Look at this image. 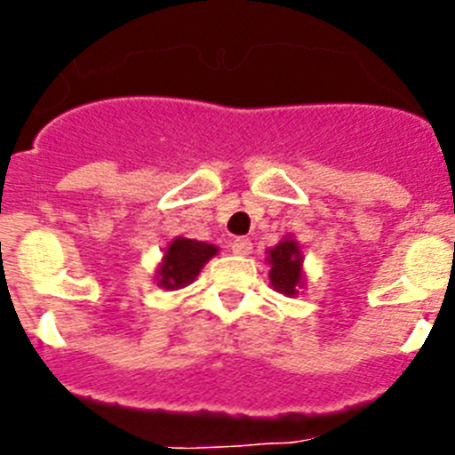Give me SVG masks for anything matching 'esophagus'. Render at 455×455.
<instances>
[{"instance_id":"34e87169","label":"esophagus","mask_w":455,"mask_h":455,"mask_svg":"<svg viewBox=\"0 0 455 455\" xmlns=\"http://www.w3.org/2000/svg\"><path fill=\"white\" fill-rule=\"evenodd\" d=\"M252 251V241L246 239V236H236L235 241H232V252L235 255H251Z\"/></svg>"}]
</instances>
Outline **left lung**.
<instances>
[{
	"mask_svg": "<svg viewBox=\"0 0 455 455\" xmlns=\"http://www.w3.org/2000/svg\"><path fill=\"white\" fill-rule=\"evenodd\" d=\"M268 264H271L268 277H271L273 287L293 296L296 287H300V264H303L296 241H280L275 248H271Z\"/></svg>",
	"mask_w": 455,
	"mask_h": 455,
	"instance_id": "obj_1",
	"label": "left lung"
}]
</instances>
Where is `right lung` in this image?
Returning a JSON list of instances; mask_svg holds the SVG:
<instances>
[{"label":"right lung","instance_id":"add662e5","mask_svg":"<svg viewBox=\"0 0 455 455\" xmlns=\"http://www.w3.org/2000/svg\"><path fill=\"white\" fill-rule=\"evenodd\" d=\"M216 252H219V248L212 246V243L180 236V239L172 241L166 255H164V264L159 268V284L164 289L187 287Z\"/></svg>","mask_w":455,"mask_h":455}]
</instances>
